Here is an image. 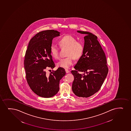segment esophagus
<instances>
[{"instance_id": "esophagus-1", "label": "esophagus", "mask_w": 131, "mask_h": 131, "mask_svg": "<svg viewBox=\"0 0 131 131\" xmlns=\"http://www.w3.org/2000/svg\"><path fill=\"white\" fill-rule=\"evenodd\" d=\"M65 71H66V73H68L70 72L69 70H68V69H65Z\"/></svg>"}]
</instances>
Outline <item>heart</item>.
Listing matches in <instances>:
<instances>
[{"label": "heart", "instance_id": "obj_1", "mask_svg": "<svg viewBox=\"0 0 131 131\" xmlns=\"http://www.w3.org/2000/svg\"><path fill=\"white\" fill-rule=\"evenodd\" d=\"M59 44L62 47L68 48L66 54L68 57L61 59L57 63V66L68 69L73 64L74 58L77 60L81 57L84 51V46L82 42L77 41L75 38L70 35L62 37L59 41ZM50 51L54 58H59V49L57 46L51 45Z\"/></svg>", "mask_w": 131, "mask_h": 131}]
</instances>
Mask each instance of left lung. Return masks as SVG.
Instances as JSON below:
<instances>
[{
    "instance_id": "left-lung-1",
    "label": "left lung",
    "mask_w": 131,
    "mask_h": 131,
    "mask_svg": "<svg viewBox=\"0 0 131 131\" xmlns=\"http://www.w3.org/2000/svg\"><path fill=\"white\" fill-rule=\"evenodd\" d=\"M85 34L84 51L71 71L74 76L72 89L79 97H89L100 90L107 75L106 57L97 40L91 33L78 31Z\"/></svg>"
}]
</instances>
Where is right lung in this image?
<instances>
[{"mask_svg":"<svg viewBox=\"0 0 131 131\" xmlns=\"http://www.w3.org/2000/svg\"><path fill=\"white\" fill-rule=\"evenodd\" d=\"M60 32L54 30L42 31L30 41L24 60L27 81L36 95L50 98L59 91L60 79L65 75L63 68L47 73L49 69L55 67L50 51L52 39L60 36Z\"/></svg>","mask_w":131,"mask_h":131,"instance_id":"1","label":"right lung"}]
</instances>
